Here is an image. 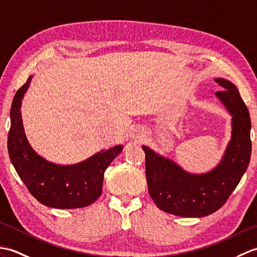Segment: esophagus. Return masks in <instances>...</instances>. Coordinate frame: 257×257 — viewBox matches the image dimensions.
Returning a JSON list of instances; mask_svg holds the SVG:
<instances>
[{"label":"esophagus","mask_w":257,"mask_h":257,"mask_svg":"<svg viewBox=\"0 0 257 257\" xmlns=\"http://www.w3.org/2000/svg\"><path fill=\"white\" fill-rule=\"evenodd\" d=\"M132 139L135 141V143H141L144 140V134L140 130H135V132L132 134Z\"/></svg>","instance_id":"1"}]
</instances>
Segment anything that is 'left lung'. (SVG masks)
<instances>
[{"instance_id": "1", "label": "left lung", "mask_w": 257, "mask_h": 257, "mask_svg": "<svg viewBox=\"0 0 257 257\" xmlns=\"http://www.w3.org/2000/svg\"><path fill=\"white\" fill-rule=\"evenodd\" d=\"M221 91L215 96L232 116V135L221 161L205 173H190L178 163L149 147L146 154V177L151 199L160 210L184 217L210 215L225 203L248 167L250 118L236 86L215 78Z\"/></svg>"}]
</instances>
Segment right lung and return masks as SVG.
Segmentation results:
<instances>
[{
	"label": "right lung",
	"mask_w": 257,
	"mask_h": 257,
	"mask_svg": "<svg viewBox=\"0 0 257 257\" xmlns=\"http://www.w3.org/2000/svg\"><path fill=\"white\" fill-rule=\"evenodd\" d=\"M33 76L16 91L11 107L8 138L10 159L31 194L42 204L55 209L88 206L99 198L103 173L122 151V146L101 150L75 165H57L37 155L27 140L22 120V99Z\"/></svg>",
	"instance_id": "right-lung-1"
}]
</instances>
